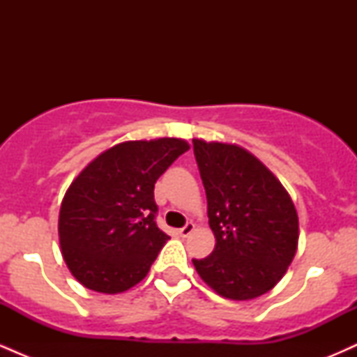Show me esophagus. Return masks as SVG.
Here are the masks:
<instances>
[{
    "label": "esophagus",
    "instance_id": "obj_1",
    "mask_svg": "<svg viewBox=\"0 0 357 357\" xmlns=\"http://www.w3.org/2000/svg\"><path fill=\"white\" fill-rule=\"evenodd\" d=\"M192 231H195V223H188L186 227H183L181 230H179V235H181L184 238V236H190Z\"/></svg>",
    "mask_w": 357,
    "mask_h": 357
}]
</instances>
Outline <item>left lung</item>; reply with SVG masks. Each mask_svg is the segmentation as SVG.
<instances>
[{"mask_svg": "<svg viewBox=\"0 0 357 357\" xmlns=\"http://www.w3.org/2000/svg\"><path fill=\"white\" fill-rule=\"evenodd\" d=\"M208 199L215 250L192 260L216 294L252 301L272 290L296 257L298 216L292 198L260 159L241 146L192 139Z\"/></svg>", "mask_w": 357, "mask_h": 357, "instance_id": "left-lung-1", "label": "left lung"}]
</instances>
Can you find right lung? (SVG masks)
Returning a JSON list of instances; mask_svg holds the SVG:
<instances>
[{
	"label": "right lung",
	"mask_w": 357,
	"mask_h": 357,
	"mask_svg": "<svg viewBox=\"0 0 357 357\" xmlns=\"http://www.w3.org/2000/svg\"><path fill=\"white\" fill-rule=\"evenodd\" d=\"M184 139L126 141L73 179L59 215L61 257L82 285L121 294L149 272L169 236L155 225L154 184L183 153Z\"/></svg>",
	"instance_id": "add662e5"
}]
</instances>
